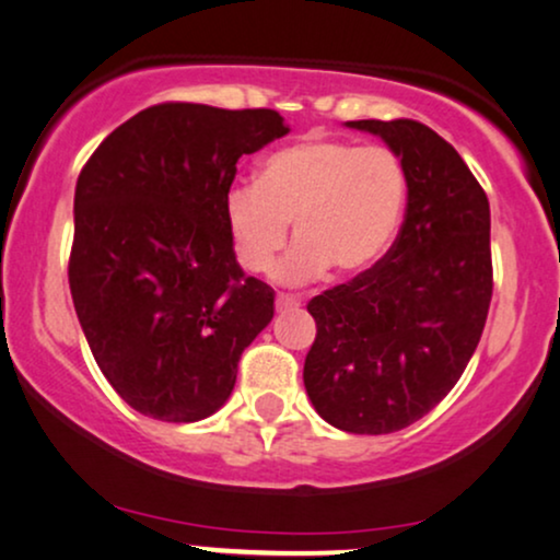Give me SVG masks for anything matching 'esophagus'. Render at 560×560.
I'll list each match as a JSON object with an SVG mask.
<instances>
[{
	"label": "esophagus",
	"mask_w": 560,
	"mask_h": 560,
	"mask_svg": "<svg viewBox=\"0 0 560 560\" xmlns=\"http://www.w3.org/2000/svg\"><path fill=\"white\" fill-rule=\"evenodd\" d=\"M276 310H300V300L292 294H279L276 298Z\"/></svg>",
	"instance_id": "34e87169"
}]
</instances>
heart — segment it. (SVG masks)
<instances>
[{
	"instance_id": "b5f03b06",
	"label": "heart",
	"mask_w": 560,
	"mask_h": 560,
	"mask_svg": "<svg viewBox=\"0 0 560 560\" xmlns=\"http://www.w3.org/2000/svg\"><path fill=\"white\" fill-rule=\"evenodd\" d=\"M409 179L386 145L305 138L262 159L255 185L224 195L234 260L250 273L271 266L292 221L294 247L271 268L279 284L305 287L328 273H365L394 242Z\"/></svg>"
}]
</instances>
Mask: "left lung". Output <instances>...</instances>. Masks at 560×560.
Here are the masks:
<instances>
[{"instance_id": "1", "label": "left lung", "mask_w": 560, "mask_h": 560, "mask_svg": "<svg viewBox=\"0 0 560 560\" xmlns=\"http://www.w3.org/2000/svg\"><path fill=\"white\" fill-rule=\"evenodd\" d=\"M407 170L394 247L347 284L310 300L305 388L328 425L386 435L435 407L472 360L493 298L490 206L454 145L415 119H360Z\"/></svg>"}]
</instances>
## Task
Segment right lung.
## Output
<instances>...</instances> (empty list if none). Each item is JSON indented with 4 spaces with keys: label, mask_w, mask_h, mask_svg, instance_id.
<instances>
[{
    "label": "right lung",
    "mask_w": 560,
    "mask_h": 560,
    "mask_svg": "<svg viewBox=\"0 0 560 560\" xmlns=\"http://www.w3.org/2000/svg\"><path fill=\"white\" fill-rule=\"evenodd\" d=\"M271 109L159 104L119 125L75 187L70 292L101 373L135 412L221 409L273 289L245 276L224 226L237 161L284 138Z\"/></svg>",
    "instance_id": "obj_1"
}]
</instances>
